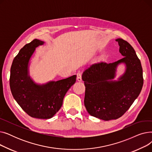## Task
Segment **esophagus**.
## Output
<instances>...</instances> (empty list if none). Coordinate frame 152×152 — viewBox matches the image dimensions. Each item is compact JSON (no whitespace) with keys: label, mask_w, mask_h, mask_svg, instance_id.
<instances>
[{"label":"esophagus","mask_w":152,"mask_h":152,"mask_svg":"<svg viewBox=\"0 0 152 152\" xmlns=\"http://www.w3.org/2000/svg\"><path fill=\"white\" fill-rule=\"evenodd\" d=\"M77 80L78 81H82V76L80 73H77Z\"/></svg>","instance_id":"esophagus-1"}]
</instances>
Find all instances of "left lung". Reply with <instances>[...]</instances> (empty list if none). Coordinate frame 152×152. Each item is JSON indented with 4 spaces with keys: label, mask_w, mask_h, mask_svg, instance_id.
<instances>
[{
    "label": "left lung",
    "mask_w": 152,
    "mask_h": 152,
    "mask_svg": "<svg viewBox=\"0 0 152 152\" xmlns=\"http://www.w3.org/2000/svg\"><path fill=\"white\" fill-rule=\"evenodd\" d=\"M116 41L123 58L112 63H94L82 75L87 112L105 121L123 116L138 97L143 83L141 63L133 47L121 38ZM121 64L125 71L116 78L117 69Z\"/></svg>",
    "instance_id": "left-lung-1"
}]
</instances>
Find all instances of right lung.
Returning <instances> with one entry per match:
<instances>
[{
  "label": "right lung",
  "mask_w": 152,
  "mask_h": 152,
  "mask_svg": "<svg viewBox=\"0 0 152 152\" xmlns=\"http://www.w3.org/2000/svg\"><path fill=\"white\" fill-rule=\"evenodd\" d=\"M44 43L36 39L26 44L15 57L10 69L13 98L28 115L39 119H50L58 112L65 94L76 81V75L44 84L33 80L29 75L31 59L36 48Z\"/></svg>",
  "instance_id": "obj_1"
}]
</instances>
